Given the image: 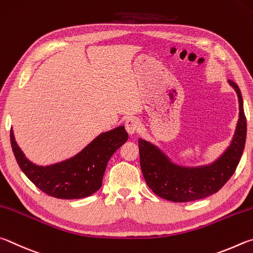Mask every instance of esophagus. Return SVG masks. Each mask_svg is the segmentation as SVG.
I'll return each instance as SVG.
<instances>
[{"label": "esophagus", "instance_id": "obj_1", "mask_svg": "<svg viewBox=\"0 0 253 253\" xmlns=\"http://www.w3.org/2000/svg\"><path fill=\"white\" fill-rule=\"evenodd\" d=\"M126 129L129 134H134L140 130V122L138 119L129 118L126 121Z\"/></svg>", "mask_w": 253, "mask_h": 253}]
</instances>
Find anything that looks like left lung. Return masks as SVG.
<instances>
[{
    "label": "left lung",
    "instance_id": "1",
    "mask_svg": "<svg viewBox=\"0 0 253 253\" xmlns=\"http://www.w3.org/2000/svg\"><path fill=\"white\" fill-rule=\"evenodd\" d=\"M239 100V119L229 147L208 165L187 167L171 160L162 150L149 141L139 139L140 166L148 187L166 200L189 202L218 192L236 171L245 150L247 120L241 91L233 81H228Z\"/></svg>",
    "mask_w": 253,
    "mask_h": 253
}]
</instances>
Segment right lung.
Returning <instances> with one entry per match:
<instances>
[{
	"mask_svg": "<svg viewBox=\"0 0 253 253\" xmlns=\"http://www.w3.org/2000/svg\"><path fill=\"white\" fill-rule=\"evenodd\" d=\"M11 145L21 170L43 192L57 199H81L101 188L106 165L113 153L126 142L123 126L103 132L72 158L39 166L25 157L11 129Z\"/></svg>",
	"mask_w": 253,
	"mask_h": 253,
	"instance_id": "1",
	"label": "right lung"
}]
</instances>
